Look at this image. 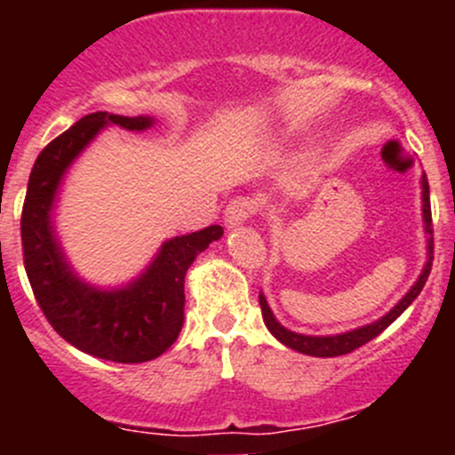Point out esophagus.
<instances>
[{
  "label": "esophagus",
  "mask_w": 455,
  "mask_h": 455,
  "mask_svg": "<svg viewBox=\"0 0 455 455\" xmlns=\"http://www.w3.org/2000/svg\"><path fill=\"white\" fill-rule=\"evenodd\" d=\"M251 215H253V202L249 198H235L227 204L224 224H227V228H235L240 224H244Z\"/></svg>",
  "instance_id": "esophagus-1"
}]
</instances>
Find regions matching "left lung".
I'll return each mask as SVG.
<instances>
[{"mask_svg":"<svg viewBox=\"0 0 455 455\" xmlns=\"http://www.w3.org/2000/svg\"><path fill=\"white\" fill-rule=\"evenodd\" d=\"M420 189H423V222H425V233H427V261L420 270L419 279L414 282V286L405 292L401 301L389 310L387 315H383L380 319H376L374 323L368 325H361V328L355 330H347V332H339V334H325V337H313V334H299V332H292V330L283 328L277 319H275L273 310H270L268 301H266L264 292H259V306H261V316H264V323L266 328L270 330L275 339L279 343H283L286 347L291 350L301 352V355H308V356H341L347 355V352L356 350V347L365 346V343L371 341L374 337H379L389 323L398 319L407 308L411 306V301L420 295L423 291L427 277L431 273V259H434V228H431V204H429V182H427V176L423 173L420 178Z\"/></svg>","mask_w":455,"mask_h":455,"instance_id":"1","label":"left lung"}]
</instances>
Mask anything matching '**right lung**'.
<instances>
[{
  "instance_id": "right-lung-1",
  "label": "right lung",
  "mask_w": 455,
  "mask_h": 455,
  "mask_svg": "<svg viewBox=\"0 0 455 455\" xmlns=\"http://www.w3.org/2000/svg\"><path fill=\"white\" fill-rule=\"evenodd\" d=\"M154 123L151 116L87 114L41 151L21 211L26 275L45 319L76 350L114 363H142L173 346L185 323L187 270L224 235L213 224L172 237L139 277L118 288L94 286L72 268L52 218L68 169L105 127L145 132Z\"/></svg>"
}]
</instances>
